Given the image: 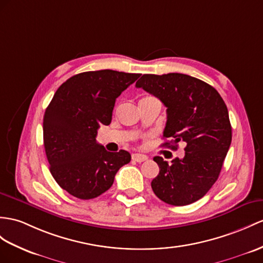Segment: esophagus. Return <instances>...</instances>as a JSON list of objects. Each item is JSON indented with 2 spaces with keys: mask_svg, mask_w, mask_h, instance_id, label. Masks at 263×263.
Instances as JSON below:
<instances>
[{
  "mask_svg": "<svg viewBox=\"0 0 263 263\" xmlns=\"http://www.w3.org/2000/svg\"><path fill=\"white\" fill-rule=\"evenodd\" d=\"M132 159L137 163H142V162L147 161V156L143 155V154H133Z\"/></svg>",
  "mask_w": 263,
  "mask_h": 263,
  "instance_id": "obj_1",
  "label": "esophagus"
}]
</instances>
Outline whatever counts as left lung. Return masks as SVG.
I'll return each instance as SVG.
<instances>
[{
	"label": "left lung",
	"mask_w": 263,
	"mask_h": 263,
	"mask_svg": "<svg viewBox=\"0 0 263 263\" xmlns=\"http://www.w3.org/2000/svg\"><path fill=\"white\" fill-rule=\"evenodd\" d=\"M137 88L155 96L167 108L162 146L177 149L186 144L183 158L171 164L155 156L158 175L152 181L154 193L175 206L189 205L205 195L220 175L232 140L226 102L209 83L183 73L143 74Z\"/></svg>",
	"instance_id": "8db88e82"
}]
</instances>
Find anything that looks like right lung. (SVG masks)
Segmentation results:
<instances>
[{
  "label": "right lung",
  "instance_id": "1",
  "mask_svg": "<svg viewBox=\"0 0 263 263\" xmlns=\"http://www.w3.org/2000/svg\"><path fill=\"white\" fill-rule=\"evenodd\" d=\"M140 73L98 70L78 73L58 88L43 117V143L50 172L59 186L81 200L111 187L130 154L107 152L96 140L101 125L111 123L120 93Z\"/></svg>",
  "mask_w": 263,
  "mask_h": 263
}]
</instances>
